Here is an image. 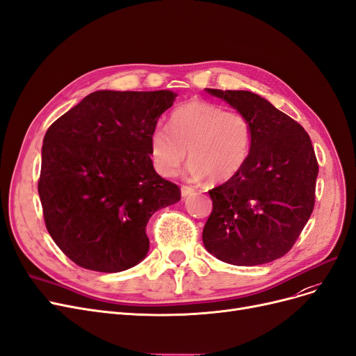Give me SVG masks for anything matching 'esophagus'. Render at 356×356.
I'll list each match as a JSON object with an SVG mask.
<instances>
[{
    "label": "esophagus",
    "mask_w": 356,
    "mask_h": 356,
    "mask_svg": "<svg viewBox=\"0 0 356 356\" xmlns=\"http://www.w3.org/2000/svg\"><path fill=\"white\" fill-rule=\"evenodd\" d=\"M180 192H181L183 198H186V196H189V195H192V193L195 192V189H192V188H189V186H181V188H180Z\"/></svg>",
    "instance_id": "esophagus-1"
}]
</instances>
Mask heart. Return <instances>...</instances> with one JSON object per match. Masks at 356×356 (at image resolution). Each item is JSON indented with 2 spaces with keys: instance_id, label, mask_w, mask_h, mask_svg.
Wrapping results in <instances>:
<instances>
[{
  "instance_id": "obj_1",
  "label": "heart",
  "mask_w": 356,
  "mask_h": 356,
  "mask_svg": "<svg viewBox=\"0 0 356 356\" xmlns=\"http://www.w3.org/2000/svg\"><path fill=\"white\" fill-rule=\"evenodd\" d=\"M170 127H156L149 139L155 170L164 177L175 176L189 149V175L226 181L243 167L251 148V126L238 111H225L213 102L193 99L179 107Z\"/></svg>"
}]
</instances>
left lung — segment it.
<instances>
[{
  "label": "left lung",
  "instance_id": "8db88e82",
  "mask_svg": "<svg viewBox=\"0 0 356 356\" xmlns=\"http://www.w3.org/2000/svg\"><path fill=\"white\" fill-rule=\"evenodd\" d=\"M205 90L246 117L251 148L239 173L208 192L204 246L232 266L267 264L291 251L314 209L318 163L309 135L254 92Z\"/></svg>",
  "mask_w": 356,
  "mask_h": 356
}]
</instances>
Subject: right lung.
Instances as JSON below:
<instances>
[{"label":"right lung","instance_id":"right-lung-1","mask_svg":"<svg viewBox=\"0 0 356 356\" xmlns=\"http://www.w3.org/2000/svg\"><path fill=\"white\" fill-rule=\"evenodd\" d=\"M173 90H97L47 130L38 183L52 241L77 266L118 273L149 251L145 227L180 189L156 175L149 139Z\"/></svg>","mask_w":356,"mask_h":356}]
</instances>
